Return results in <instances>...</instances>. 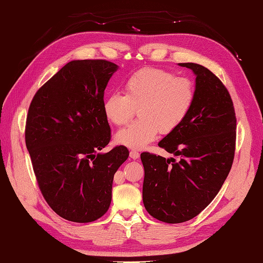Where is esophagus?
Wrapping results in <instances>:
<instances>
[{"instance_id":"obj_1","label":"esophagus","mask_w":263,"mask_h":263,"mask_svg":"<svg viewBox=\"0 0 263 263\" xmlns=\"http://www.w3.org/2000/svg\"><path fill=\"white\" fill-rule=\"evenodd\" d=\"M129 156L132 157L133 160H137L138 157H139V153H138V152H136V151H130Z\"/></svg>"}]
</instances>
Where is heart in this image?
<instances>
[{"label": "heart", "instance_id": "1", "mask_svg": "<svg viewBox=\"0 0 263 263\" xmlns=\"http://www.w3.org/2000/svg\"><path fill=\"white\" fill-rule=\"evenodd\" d=\"M124 95L103 99L102 110L110 124L127 125L138 112L139 120L116 134L115 141L133 149H143L159 135H167L183 124L195 101V85L189 79L147 67L130 75Z\"/></svg>", "mask_w": 263, "mask_h": 263}]
</instances>
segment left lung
Masks as SVG:
<instances>
[{
    "label": "left lung",
    "mask_w": 263,
    "mask_h": 263,
    "mask_svg": "<svg viewBox=\"0 0 263 263\" xmlns=\"http://www.w3.org/2000/svg\"><path fill=\"white\" fill-rule=\"evenodd\" d=\"M196 75L190 112L159 146L180 160L144 152L143 202L151 216L168 224L200 214L218 194L234 160L236 117L229 91L205 66L180 63Z\"/></svg>",
    "instance_id": "left-lung-1"
}]
</instances>
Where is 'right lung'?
<instances>
[{"mask_svg": "<svg viewBox=\"0 0 263 263\" xmlns=\"http://www.w3.org/2000/svg\"><path fill=\"white\" fill-rule=\"evenodd\" d=\"M116 64L72 61L34 95L28 110L26 145L39 189L50 208L75 223L107 213L115 173L129 155L107 146L111 130L103 115L104 90Z\"/></svg>", "mask_w": 263, "mask_h": 263, "instance_id": "obj_1", "label": "right lung"}]
</instances>
